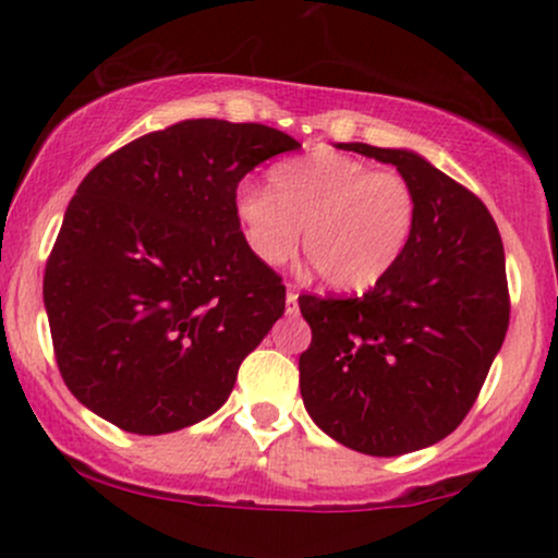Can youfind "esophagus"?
Returning <instances> with one entry per match:
<instances>
[{
  "mask_svg": "<svg viewBox=\"0 0 558 558\" xmlns=\"http://www.w3.org/2000/svg\"><path fill=\"white\" fill-rule=\"evenodd\" d=\"M286 310H288V315H296L299 312V293L293 291L291 286H288V293H286Z\"/></svg>",
  "mask_w": 558,
  "mask_h": 558,
  "instance_id": "esophagus-1",
  "label": "esophagus"
}]
</instances>
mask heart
I'll list each match as a JSON object with an SVG mask.
<instances>
[{
	"label": "heart",
	"mask_w": 558,
	"mask_h": 558,
	"mask_svg": "<svg viewBox=\"0 0 558 558\" xmlns=\"http://www.w3.org/2000/svg\"><path fill=\"white\" fill-rule=\"evenodd\" d=\"M246 246L265 265L301 252L330 291L360 293L396 270L414 230L417 194L396 170H373L332 149L286 159L270 189L241 183L233 198Z\"/></svg>",
	"instance_id": "b5f03b06"
}]
</instances>
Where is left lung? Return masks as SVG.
I'll list each match as a JSON object with an SVG mask.
<instances>
[{
    "label": "left lung",
    "mask_w": 558,
    "mask_h": 558,
    "mask_svg": "<svg viewBox=\"0 0 558 558\" xmlns=\"http://www.w3.org/2000/svg\"><path fill=\"white\" fill-rule=\"evenodd\" d=\"M343 146L414 185L417 230L362 299L299 296L312 328L301 399L338 444L401 457L457 430L488 377L509 328L504 243L485 204L425 157Z\"/></svg>",
    "instance_id": "8db88e82"
}]
</instances>
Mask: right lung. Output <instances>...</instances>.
I'll return each instance as SVG.
<instances>
[{"instance_id":"right-lung-1","label":"right lung","mask_w":558,"mask_h":558,"mask_svg":"<svg viewBox=\"0 0 558 558\" xmlns=\"http://www.w3.org/2000/svg\"><path fill=\"white\" fill-rule=\"evenodd\" d=\"M299 146L259 123L183 120L83 178L44 272L57 367L83 407L162 435L228 401L286 310L278 272L243 239L235 189Z\"/></svg>"}]
</instances>
